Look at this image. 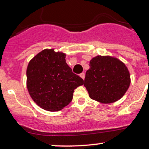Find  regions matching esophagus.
<instances>
[{"instance_id":"obj_1","label":"esophagus","mask_w":149,"mask_h":149,"mask_svg":"<svg viewBox=\"0 0 149 149\" xmlns=\"http://www.w3.org/2000/svg\"><path fill=\"white\" fill-rule=\"evenodd\" d=\"M80 77L81 78H83V80H84V78H85V73H80Z\"/></svg>"}]
</instances>
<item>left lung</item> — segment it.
Listing matches in <instances>:
<instances>
[{
  "label": "left lung",
  "instance_id": "8db88e82",
  "mask_svg": "<svg viewBox=\"0 0 149 149\" xmlns=\"http://www.w3.org/2000/svg\"><path fill=\"white\" fill-rule=\"evenodd\" d=\"M130 82V72L123 61L111 56L98 55L90 61L84 86L92 100L111 104L123 97Z\"/></svg>",
  "mask_w": 149,
  "mask_h": 149
}]
</instances>
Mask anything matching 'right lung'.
<instances>
[{"label": "right lung", "mask_w": 149, "mask_h": 149, "mask_svg": "<svg viewBox=\"0 0 149 149\" xmlns=\"http://www.w3.org/2000/svg\"><path fill=\"white\" fill-rule=\"evenodd\" d=\"M66 54L45 49L31 59L26 69V87L38 106L49 111L64 109L72 101L73 91L84 80L72 72Z\"/></svg>", "instance_id": "obj_1"}]
</instances>
